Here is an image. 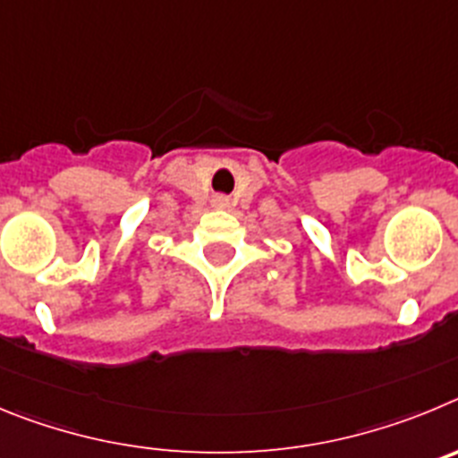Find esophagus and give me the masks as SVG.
I'll return each mask as SVG.
<instances>
[{"instance_id": "obj_1", "label": "esophagus", "mask_w": 458, "mask_h": 458, "mask_svg": "<svg viewBox=\"0 0 458 458\" xmlns=\"http://www.w3.org/2000/svg\"><path fill=\"white\" fill-rule=\"evenodd\" d=\"M214 203L219 205V208H224V205H225V200H224V199H216V200H214Z\"/></svg>"}]
</instances>
